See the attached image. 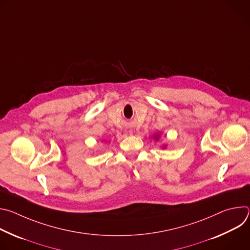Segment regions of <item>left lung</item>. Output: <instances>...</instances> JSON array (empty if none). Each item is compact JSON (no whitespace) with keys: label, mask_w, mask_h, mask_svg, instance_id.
<instances>
[{"label":"left lung","mask_w":250,"mask_h":250,"mask_svg":"<svg viewBox=\"0 0 250 250\" xmlns=\"http://www.w3.org/2000/svg\"><path fill=\"white\" fill-rule=\"evenodd\" d=\"M155 137H156V138H157V136H155Z\"/></svg>","instance_id":"left-lung-1"}]
</instances>
